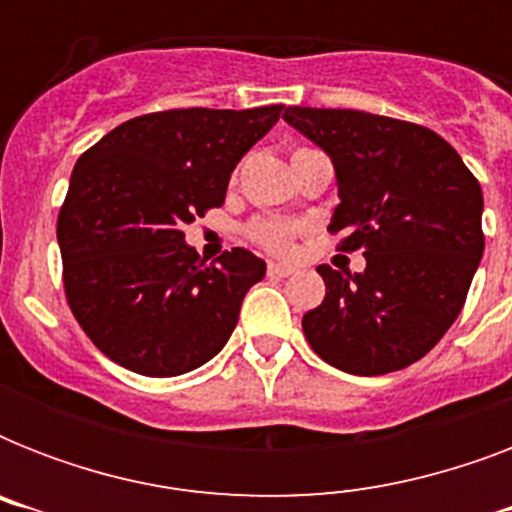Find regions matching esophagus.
I'll use <instances>...</instances> for the list:
<instances>
[{"label": "esophagus", "instance_id": "1", "mask_svg": "<svg viewBox=\"0 0 512 512\" xmlns=\"http://www.w3.org/2000/svg\"><path fill=\"white\" fill-rule=\"evenodd\" d=\"M292 268L289 265H281V263H268V276L271 279H287V276H292Z\"/></svg>", "mask_w": 512, "mask_h": 512}]
</instances>
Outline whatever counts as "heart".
<instances>
[{"mask_svg":"<svg viewBox=\"0 0 512 512\" xmlns=\"http://www.w3.org/2000/svg\"><path fill=\"white\" fill-rule=\"evenodd\" d=\"M244 233L255 247H260L268 255H289L292 247H295L297 225L281 223V220H255V223H249L244 228Z\"/></svg>","mask_w":512,"mask_h":512,"instance_id":"1","label":"heart"}]
</instances>
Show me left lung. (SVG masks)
Here are the masks:
<instances>
[{"instance_id": "1", "label": "left lung", "mask_w": 512, "mask_h": 512, "mask_svg": "<svg viewBox=\"0 0 512 512\" xmlns=\"http://www.w3.org/2000/svg\"><path fill=\"white\" fill-rule=\"evenodd\" d=\"M295 130L335 164L337 249L364 273L319 265L327 297L303 316L311 348L348 374L420 361L460 316L484 255V196L460 154L428 127L350 108L289 106Z\"/></svg>"}]
</instances>
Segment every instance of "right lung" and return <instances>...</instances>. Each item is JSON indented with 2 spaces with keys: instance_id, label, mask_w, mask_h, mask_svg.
<instances>
[{
  "instance_id": "right-lung-1",
  "label": "right lung",
  "mask_w": 512,
  "mask_h": 512,
  "mask_svg": "<svg viewBox=\"0 0 512 512\" xmlns=\"http://www.w3.org/2000/svg\"><path fill=\"white\" fill-rule=\"evenodd\" d=\"M281 108L156 111L79 156L58 215L63 289L111 361L177 377L223 350L265 263L236 247L207 265L183 228L223 204L233 167Z\"/></svg>"
}]
</instances>
